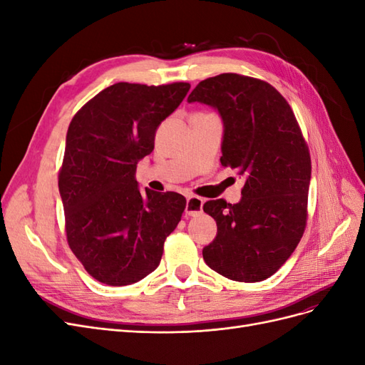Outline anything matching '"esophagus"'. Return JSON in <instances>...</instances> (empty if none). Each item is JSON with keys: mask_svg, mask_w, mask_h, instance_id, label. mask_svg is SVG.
<instances>
[{"mask_svg": "<svg viewBox=\"0 0 365 365\" xmlns=\"http://www.w3.org/2000/svg\"><path fill=\"white\" fill-rule=\"evenodd\" d=\"M202 205H204V200L200 196H189L187 197L185 202V215L187 216H197L202 212Z\"/></svg>", "mask_w": 365, "mask_h": 365, "instance_id": "obj_1", "label": "esophagus"}]
</instances>
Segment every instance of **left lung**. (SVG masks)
<instances>
[{
	"instance_id": "obj_1",
	"label": "left lung",
	"mask_w": 365,
	"mask_h": 365,
	"mask_svg": "<svg viewBox=\"0 0 365 365\" xmlns=\"http://www.w3.org/2000/svg\"><path fill=\"white\" fill-rule=\"evenodd\" d=\"M187 102L215 108L224 123L225 168L245 178L237 204L207 201L217 233L202 256L236 282H262L289 259L307 217L311 157L284 97L269 83L224 73L196 85Z\"/></svg>"
}]
</instances>
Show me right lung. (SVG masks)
Masks as SVG:
<instances>
[{
	"label": "right lung",
	"mask_w": 365,
	"mask_h": 365,
	"mask_svg": "<svg viewBox=\"0 0 365 365\" xmlns=\"http://www.w3.org/2000/svg\"><path fill=\"white\" fill-rule=\"evenodd\" d=\"M189 90L185 82H118L71 120L59 172L65 230L74 256L98 282L125 286L155 271L165 237L181 220L185 197L141 192L135 170Z\"/></svg>",
	"instance_id": "obj_1"
}]
</instances>
